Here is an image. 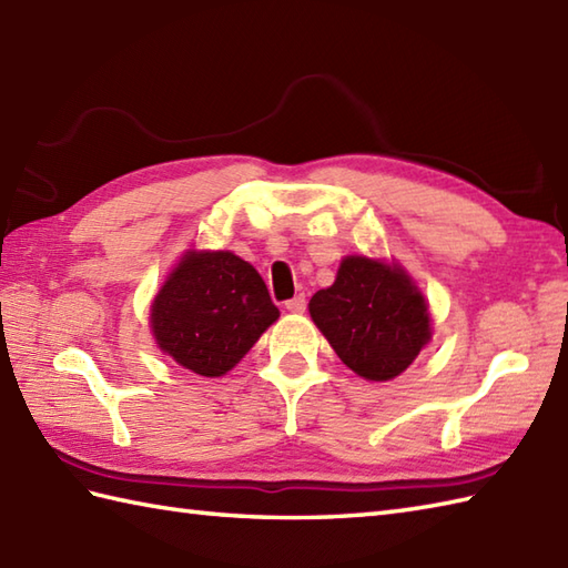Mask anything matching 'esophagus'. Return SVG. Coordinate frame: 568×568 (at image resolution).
Listing matches in <instances>:
<instances>
[{
    "mask_svg": "<svg viewBox=\"0 0 568 568\" xmlns=\"http://www.w3.org/2000/svg\"><path fill=\"white\" fill-rule=\"evenodd\" d=\"M305 307H307L305 295H295L293 300H287V303H285L287 312H305Z\"/></svg>",
    "mask_w": 568,
    "mask_h": 568,
    "instance_id": "1",
    "label": "esophagus"
}]
</instances>
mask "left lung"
Here are the masks:
<instances>
[{"instance_id": "obj_1", "label": "left lung", "mask_w": 568, "mask_h": 568, "mask_svg": "<svg viewBox=\"0 0 568 568\" xmlns=\"http://www.w3.org/2000/svg\"><path fill=\"white\" fill-rule=\"evenodd\" d=\"M310 315L344 364L366 381H393L432 336L425 297L400 265L346 256Z\"/></svg>"}]
</instances>
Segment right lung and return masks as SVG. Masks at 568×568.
Masks as SVG:
<instances>
[{
	"mask_svg": "<svg viewBox=\"0 0 568 568\" xmlns=\"http://www.w3.org/2000/svg\"><path fill=\"white\" fill-rule=\"evenodd\" d=\"M281 317L263 277L232 251H187L151 305L161 352L204 378L232 371Z\"/></svg>",
	"mask_w": 568,
	"mask_h": 568,
	"instance_id": "1",
	"label": "right lung"
}]
</instances>
